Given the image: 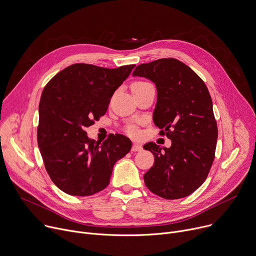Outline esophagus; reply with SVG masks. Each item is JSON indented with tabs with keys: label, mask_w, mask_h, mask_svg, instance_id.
<instances>
[{
	"label": "esophagus",
	"mask_w": 256,
	"mask_h": 256,
	"mask_svg": "<svg viewBox=\"0 0 256 256\" xmlns=\"http://www.w3.org/2000/svg\"><path fill=\"white\" fill-rule=\"evenodd\" d=\"M143 150V147L140 144H134L132 147V152H140Z\"/></svg>",
	"instance_id": "esophagus-1"
}]
</instances>
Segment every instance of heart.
I'll use <instances>...</instances> for the list:
<instances>
[{"instance_id": "obj_1", "label": "heart", "mask_w": 256, "mask_h": 256, "mask_svg": "<svg viewBox=\"0 0 256 256\" xmlns=\"http://www.w3.org/2000/svg\"><path fill=\"white\" fill-rule=\"evenodd\" d=\"M151 86L149 82H144V80H136V82H134L132 84V94H134V92H138V90H143V88H147V86ZM128 132L130 134H136V128H134V126H130L128 128Z\"/></svg>"}]
</instances>
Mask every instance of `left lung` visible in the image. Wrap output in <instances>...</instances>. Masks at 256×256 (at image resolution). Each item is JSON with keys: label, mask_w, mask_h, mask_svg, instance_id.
<instances>
[{"label": "left lung", "mask_w": 256, "mask_h": 256, "mask_svg": "<svg viewBox=\"0 0 256 256\" xmlns=\"http://www.w3.org/2000/svg\"><path fill=\"white\" fill-rule=\"evenodd\" d=\"M134 76L146 78L157 88L153 122L170 148L144 145L154 155L153 166L144 174L147 188L164 199H180L196 191L206 180L214 159L218 126L212 100L204 82L174 58L140 64Z\"/></svg>", "instance_id": "obj_1"}]
</instances>
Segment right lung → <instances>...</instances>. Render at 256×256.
<instances>
[{"mask_svg":"<svg viewBox=\"0 0 256 256\" xmlns=\"http://www.w3.org/2000/svg\"><path fill=\"white\" fill-rule=\"evenodd\" d=\"M136 65L104 68L76 63L46 84L38 105V145L53 182L64 193L90 196L109 184L115 162L132 142L115 134L103 143L88 138L86 128L103 116L113 92Z\"/></svg>","mask_w":256,"mask_h":256,"instance_id":"1","label":"right lung"}]
</instances>
